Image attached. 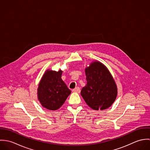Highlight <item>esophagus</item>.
Wrapping results in <instances>:
<instances>
[{
	"label": "esophagus",
	"instance_id": "obj_1",
	"mask_svg": "<svg viewBox=\"0 0 150 150\" xmlns=\"http://www.w3.org/2000/svg\"><path fill=\"white\" fill-rule=\"evenodd\" d=\"M72 91H73V92L80 93V89L79 87H76V88H75L74 89H73L72 90Z\"/></svg>",
	"mask_w": 150,
	"mask_h": 150
}]
</instances>
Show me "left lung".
<instances>
[{"label":"left lung","instance_id":"obj_1","mask_svg":"<svg viewBox=\"0 0 150 150\" xmlns=\"http://www.w3.org/2000/svg\"><path fill=\"white\" fill-rule=\"evenodd\" d=\"M86 84L81 95L88 106L95 110H105L116 99L117 86L107 67L99 61H93L85 69Z\"/></svg>","mask_w":150,"mask_h":150}]
</instances>
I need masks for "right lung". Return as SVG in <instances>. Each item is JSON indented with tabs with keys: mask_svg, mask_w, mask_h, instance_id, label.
Listing matches in <instances>:
<instances>
[{
	"mask_svg": "<svg viewBox=\"0 0 150 150\" xmlns=\"http://www.w3.org/2000/svg\"><path fill=\"white\" fill-rule=\"evenodd\" d=\"M62 70L48 69L44 73L38 88V99L43 107L57 110L64 103L71 91L62 80Z\"/></svg>",
	"mask_w": 150,
	"mask_h": 150,
	"instance_id": "1",
	"label": "right lung"
}]
</instances>
